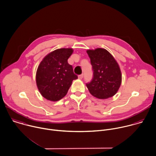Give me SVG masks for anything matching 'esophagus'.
<instances>
[{
	"label": "esophagus",
	"instance_id": "34e87169",
	"mask_svg": "<svg viewBox=\"0 0 156 156\" xmlns=\"http://www.w3.org/2000/svg\"><path fill=\"white\" fill-rule=\"evenodd\" d=\"M83 78V74H81V75H78V78H79V79L81 80V79H82Z\"/></svg>",
	"mask_w": 156,
	"mask_h": 156
}]
</instances>
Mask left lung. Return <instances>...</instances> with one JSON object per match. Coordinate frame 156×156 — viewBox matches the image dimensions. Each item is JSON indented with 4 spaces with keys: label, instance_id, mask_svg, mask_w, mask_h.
<instances>
[{
    "label": "left lung",
    "instance_id": "obj_1",
    "mask_svg": "<svg viewBox=\"0 0 156 156\" xmlns=\"http://www.w3.org/2000/svg\"><path fill=\"white\" fill-rule=\"evenodd\" d=\"M92 66L93 78L86 83L89 92L100 99L113 97L118 92L122 81L118 64L109 52L103 48L87 50Z\"/></svg>",
    "mask_w": 156,
    "mask_h": 156
}]
</instances>
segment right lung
<instances>
[{
  "label": "right lung",
  "instance_id": "add662e5",
  "mask_svg": "<svg viewBox=\"0 0 156 156\" xmlns=\"http://www.w3.org/2000/svg\"><path fill=\"white\" fill-rule=\"evenodd\" d=\"M73 53L72 48H61L46 56L36 73L37 87L48 100L58 101L67 93L72 81L78 78L67 60Z\"/></svg>",
  "mask_w": 156,
  "mask_h": 156
}]
</instances>
